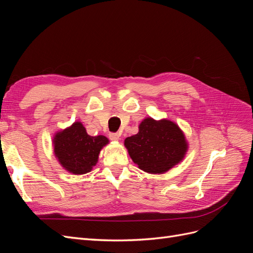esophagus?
<instances>
[{
  "instance_id": "34e87169",
  "label": "esophagus",
  "mask_w": 253,
  "mask_h": 253,
  "mask_svg": "<svg viewBox=\"0 0 253 253\" xmlns=\"http://www.w3.org/2000/svg\"><path fill=\"white\" fill-rule=\"evenodd\" d=\"M109 137H110L111 140H119L120 135L118 133H110Z\"/></svg>"
}]
</instances>
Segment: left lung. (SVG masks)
Wrapping results in <instances>:
<instances>
[{
	"label": "left lung",
	"instance_id": "1",
	"mask_svg": "<svg viewBox=\"0 0 253 253\" xmlns=\"http://www.w3.org/2000/svg\"><path fill=\"white\" fill-rule=\"evenodd\" d=\"M128 155L140 170L162 174L180 163L188 151L185 134L173 121L145 118L139 132L125 140Z\"/></svg>",
	"mask_w": 253,
	"mask_h": 253
}]
</instances>
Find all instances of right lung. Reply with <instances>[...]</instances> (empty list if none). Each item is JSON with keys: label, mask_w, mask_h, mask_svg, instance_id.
<instances>
[{"label": "right lung", "mask_w": 253, "mask_h": 253, "mask_svg": "<svg viewBox=\"0 0 253 253\" xmlns=\"http://www.w3.org/2000/svg\"><path fill=\"white\" fill-rule=\"evenodd\" d=\"M108 143L105 136H89L79 121L56 133L52 139L59 164L75 175L90 172L98 162L99 153Z\"/></svg>", "instance_id": "right-lung-1"}]
</instances>
